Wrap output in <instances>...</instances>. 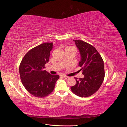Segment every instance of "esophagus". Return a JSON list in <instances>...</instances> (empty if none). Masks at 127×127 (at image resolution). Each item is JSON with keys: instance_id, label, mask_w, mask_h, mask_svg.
Instances as JSON below:
<instances>
[{"instance_id": "esophagus-1", "label": "esophagus", "mask_w": 127, "mask_h": 127, "mask_svg": "<svg viewBox=\"0 0 127 127\" xmlns=\"http://www.w3.org/2000/svg\"><path fill=\"white\" fill-rule=\"evenodd\" d=\"M62 77H64V78L66 79H68V78H69V77H68V76H65V75H63V76H62Z\"/></svg>"}]
</instances>
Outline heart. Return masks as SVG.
<instances>
[{
	"instance_id": "obj_1",
	"label": "heart",
	"mask_w": 127,
	"mask_h": 127,
	"mask_svg": "<svg viewBox=\"0 0 127 127\" xmlns=\"http://www.w3.org/2000/svg\"><path fill=\"white\" fill-rule=\"evenodd\" d=\"M68 48H69V47H68Z\"/></svg>"
}]
</instances>
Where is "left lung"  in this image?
Returning a JSON list of instances; mask_svg holds the SVG:
<instances>
[{
  "label": "left lung",
  "instance_id": "left-lung-1",
  "mask_svg": "<svg viewBox=\"0 0 127 127\" xmlns=\"http://www.w3.org/2000/svg\"><path fill=\"white\" fill-rule=\"evenodd\" d=\"M79 49L81 60L78 66L83 71V78L75 77L76 84L71 87L75 95L81 97L90 96L96 92L104 79V61L97 50L93 45L80 40H74Z\"/></svg>",
  "mask_w": 127,
  "mask_h": 127
}]
</instances>
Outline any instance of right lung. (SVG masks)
<instances>
[{"label": "right lung", "mask_w": 127, "mask_h": 127, "mask_svg": "<svg viewBox=\"0 0 127 127\" xmlns=\"http://www.w3.org/2000/svg\"><path fill=\"white\" fill-rule=\"evenodd\" d=\"M53 43H44L31 49L22 59L19 67L23 85L29 93L37 97H44L55 88L58 75H52L45 70L49 60Z\"/></svg>", "instance_id": "right-lung-1"}]
</instances>
